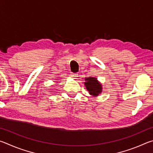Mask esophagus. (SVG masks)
<instances>
[{"label":"esophagus","mask_w":153,"mask_h":153,"mask_svg":"<svg viewBox=\"0 0 153 153\" xmlns=\"http://www.w3.org/2000/svg\"><path fill=\"white\" fill-rule=\"evenodd\" d=\"M70 76L71 77H73V78H76V77L77 76V74L75 73H71Z\"/></svg>","instance_id":"esophagus-1"}]
</instances>
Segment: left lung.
<instances>
[{
	"label": "left lung",
	"mask_w": 153,
	"mask_h": 153,
	"mask_svg": "<svg viewBox=\"0 0 153 153\" xmlns=\"http://www.w3.org/2000/svg\"><path fill=\"white\" fill-rule=\"evenodd\" d=\"M86 82H85V86H86V89L88 90L90 94L97 96L99 93L101 92V85L97 81V78L90 77L86 78Z\"/></svg>",
	"instance_id": "1"
}]
</instances>
